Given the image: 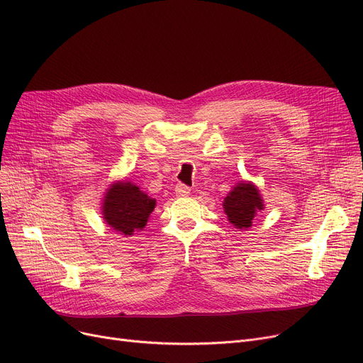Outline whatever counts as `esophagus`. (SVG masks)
Returning <instances> with one entry per match:
<instances>
[{
    "mask_svg": "<svg viewBox=\"0 0 363 363\" xmlns=\"http://www.w3.org/2000/svg\"><path fill=\"white\" fill-rule=\"evenodd\" d=\"M189 191H191V189H189V188H188L186 185H184V184H178L177 188H175V193H177L178 197H186V196L189 194Z\"/></svg>",
    "mask_w": 363,
    "mask_h": 363,
    "instance_id": "34e87169",
    "label": "esophagus"
}]
</instances>
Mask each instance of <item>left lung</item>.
<instances>
[{"mask_svg": "<svg viewBox=\"0 0 363 363\" xmlns=\"http://www.w3.org/2000/svg\"><path fill=\"white\" fill-rule=\"evenodd\" d=\"M263 208L259 188L250 181H240L223 199V212L230 223L238 230L250 228L255 216Z\"/></svg>", "mask_w": 363, "mask_h": 363, "instance_id": "1", "label": "left lung"}]
</instances>
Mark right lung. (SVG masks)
I'll return each instance as SVG.
<instances>
[{"mask_svg": "<svg viewBox=\"0 0 363 363\" xmlns=\"http://www.w3.org/2000/svg\"><path fill=\"white\" fill-rule=\"evenodd\" d=\"M156 200L141 191L140 186L130 181H116L110 184L101 203L104 223L113 231L125 237L145 228Z\"/></svg>", "mask_w": 363, "mask_h": 363, "instance_id": "1", "label": "right lung"}]
</instances>
